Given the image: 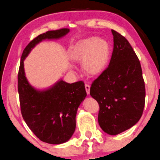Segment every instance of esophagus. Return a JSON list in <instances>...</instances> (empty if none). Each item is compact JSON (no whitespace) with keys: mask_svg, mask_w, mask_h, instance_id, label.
<instances>
[{"mask_svg":"<svg viewBox=\"0 0 160 160\" xmlns=\"http://www.w3.org/2000/svg\"><path fill=\"white\" fill-rule=\"evenodd\" d=\"M85 89H86V91H87V94H90V86L87 83L85 84Z\"/></svg>","mask_w":160,"mask_h":160,"instance_id":"obj_1","label":"esophagus"}]
</instances>
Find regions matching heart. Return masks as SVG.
<instances>
[{
    "label": "heart",
    "mask_w": 160,
    "mask_h": 160,
    "mask_svg": "<svg viewBox=\"0 0 160 160\" xmlns=\"http://www.w3.org/2000/svg\"><path fill=\"white\" fill-rule=\"evenodd\" d=\"M110 46L106 40L97 38L83 40L75 45L70 53L71 59L82 63L87 75L98 76L105 70L110 61Z\"/></svg>",
    "instance_id": "1"
}]
</instances>
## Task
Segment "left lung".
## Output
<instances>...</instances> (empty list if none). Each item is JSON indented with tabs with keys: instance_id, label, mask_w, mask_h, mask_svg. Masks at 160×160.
<instances>
[{
	"instance_id": "1",
	"label": "left lung",
	"mask_w": 160,
	"mask_h": 160,
	"mask_svg": "<svg viewBox=\"0 0 160 160\" xmlns=\"http://www.w3.org/2000/svg\"><path fill=\"white\" fill-rule=\"evenodd\" d=\"M112 33L110 64L92 83L90 95L99 104L100 127L110 135H117L141 118L146 89L140 62L129 41L114 30Z\"/></svg>"
}]
</instances>
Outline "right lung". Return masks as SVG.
Wrapping results in <instances>:
<instances>
[{
  "instance_id": "right-lung-1",
  "label": "right lung",
  "mask_w": 160,
  "mask_h": 160,
  "mask_svg": "<svg viewBox=\"0 0 160 160\" xmlns=\"http://www.w3.org/2000/svg\"><path fill=\"white\" fill-rule=\"evenodd\" d=\"M70 29L62 28L38 35L23 50L18 74V89L22 117L40 140L50 144L67 142L74 132L78 107L87 92L83 81L67 83L60 80L48 90L38 91L27 80L23 60L41 40L58 39Z\"/></svg>"
}]
</instances>
